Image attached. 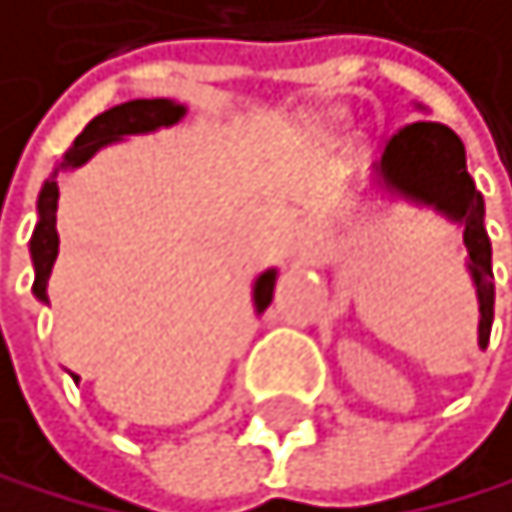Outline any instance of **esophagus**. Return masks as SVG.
I'll return each instance as SVG.
<instances>
[{
	"label": "esophagus",
	"mask_w": 512,
	"mask_h": 512,
	"mask_svg": "<svg viewBox=\"0 0 512 512\" xmlns=\"http://www.w3.org/2000/svg\"><path fill=\"white\" fill-rule=\"evenodd\" d=\"M313 240H316V234H313V227H307V224H291L288 234H285V246H288L291 256H307Z\"/></svg>",
	"instance_id": "34e87169"
}]
</instances>
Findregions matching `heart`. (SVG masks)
Instances as JSON below:
<instances>
[{"label":"heart","mask_w":512,"mask_h":512,"mask_svg":"<svg viewBox=\"0 0 512 512\" xmlns=\"http://www.w3.org/2000/svg\"><path fill=\"white\" fill-rule=\"evenodd\" d=\"M326 120H332V113H307V123L310 126H323Z\"/></svg>","instance_id":"1"}]
</instances>
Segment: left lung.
Masks as SVG:
<instances>
[{
    "label": "left lung",
    "instance_id": "1",
    "mask_svg": "<svg viewBox=\"0 0 512 512\" xmlns=\"http://www.w3.org/2000/svg\"><path fill=\"white\" fill-rule=\"evenodd\" d=\"M380 183L405 199L434 205L437 212L462 227V243L469 250V272L478 288V345L488 348L494 323V285H491V240L485 231V199L465 170V148L459 135L434 120L402 126L389 139L377 164Z\"/></svg>",
    "mask_w": 512,
    "mask_h": 512
}]
</instances>
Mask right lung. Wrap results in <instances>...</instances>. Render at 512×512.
<instances>
[{
  "mask_svg": "<svg viewBox=\"0 0 512 512\" xmlns=\"http://www.w3.org/2000/svg\"><path fill=\"white\" fill-rule=\"evenodd\" d=\"M186 113L183 104H173V100L154 97V100H129L113 110H104L100 116L81 129L78 139L69 145V151L62 154L59 167L50 173V180L43 183L40 199H37V227L31 234V259H34V297L37 300H50L47 297V281L53 272V262L59 253V234H56V208H59V173L81 167L88 158H94V151L104 145L123 139V135H139V132H154L161 126H173ZM272 291H275V269L262 272L253 285V300L256 310L262 313L272 304Z\"/></svg>",
  "mask_w": 512,
  "mask_h": 512,
  "instance_id": "1",
  "label": "right lung"
}]
</instances>
